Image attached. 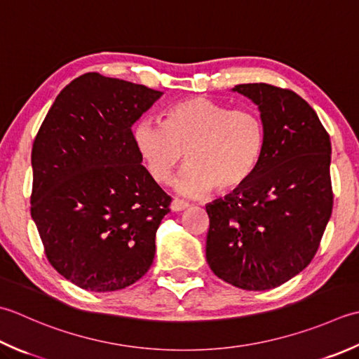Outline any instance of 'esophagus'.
<instances>
[{
    "label": "esophagus",
    "mask_w": 359,
    "mask_h": 359,
    "mask_svg": "<svg viewBox=\"0 0 359 359\" xmlns=\"http://www.w3.org/2000/svg\"><path fill=\"white\" fill-rule=\"evenodd\" d=\"M185 208H188V203L187 202H184V201H172L171 202V210L172 212H182V210H185Z\"/></svg>",
    "instance_id": "34e87169"
}]
</instances>
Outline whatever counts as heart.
<instances>
[{
	"label": "heart",
	"mask_w": 359,
	"mask_h": 359,
	"mask_svg": "<svg viewBox=\"0 0 359 359\" xmlns=\"http://www.w3.org/2000/svg\"><path fill=\"white\" fill-rule=\"evenodd\" d=\"M132 142L147 174L166 184L188 154L191 165L174 182L184 196L240 189L254 177L266 151V124L254 109H230L205 96H189L166 109L163 124L143 119Z\"/></svg>",
	"instance_id": "heart-1"
}]
</instances>
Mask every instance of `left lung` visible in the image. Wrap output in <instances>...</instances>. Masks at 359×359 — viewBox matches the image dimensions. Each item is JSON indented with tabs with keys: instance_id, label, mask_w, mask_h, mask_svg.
<instances>
[{
	"instance_id": "left-lung-1",
	"label": "left lung",
	"mask_w": 359,
	"mask_h": 359,
	"mask_svg": "<svg viewBox=\"0 0 359 359\" xmlns=\"http://www.w3.org/2000/svg\"><path fill=\"white\" fill-rule=\"evenodd\" d=\"M266 124L262 165L248 184L205 207V255L224 282L248 291L283 285L311 263L333 210L332 143L292 90L241 83Z\"/></svg>"
}]
</instances>
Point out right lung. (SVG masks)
Returning <instances> with one entry per match:
<instances>
[{
  "instance_id": "1",
  "label": "right lung",
  "mask_w": 359,
  "mask_h": 359,
  "mask_svg": "<svg viewBox=\"0 0 359 359\" xmlns=\"http://www.w3.org/2000/svg\"><path fill=\"white\" fill-rule=\"evenodd\" d=\"M163 95L82 74L63 88L32 144L31 216L48 262L82 290L142 278L171 198L142 165L132 124Z\"/></svg>"
}]
</instances>
